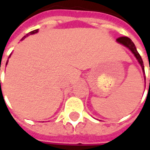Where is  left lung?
I'll return each instance as SVG.
<instances>
[{
    "label": "left lung",
    "instance_id": "1",
    "mask_svg": "<svg viewBox=\"0 0 150 150\" xmlns=\"http://www.w3.org/2000/svg\"><path fill=\"white\" fill-rule=\"evenodd\" d=\"M116 42L120 43V44H122V45H124V46H126L127 48H129V49L132 51V53L134 54V56L136 57V59H137V61H138V62L140 63V65H141V67H142V71H143V72L145 73L144 63H143V61H142V57H141V55L139 54V53L137 52V48H136L134 43L132 42V40L128 37H120L116 39Z\"/></svg>",
    "mask_w": 150,
    "mask_h": 150
}]
</instances>
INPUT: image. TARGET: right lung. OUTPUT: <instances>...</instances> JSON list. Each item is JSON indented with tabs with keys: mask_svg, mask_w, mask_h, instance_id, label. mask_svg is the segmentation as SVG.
I'll return each mask as SVG.
<instances>
[{
	"mask_svg": "<svg viewBox=\"0 0 150 150\" xmlns=\"http://www.w3.org/2000/svg\"><path fill=\"white\" fill-rule=\"evenodd\" d=\"M38 30H33V31H30V32L29 34H26V35H25V36H24V37L22 38V39H21V40L25 39V38L28 37V36H29V35H30V34H36V33H38ZM10 55H11V54H10ZM10 55H9V57H10ZM9 57H8V58H9ZM8 60H7V62H6V65H7V63H8ZM0 70H1V69H0ZM0 85H1V79H0Z\"/></svg>",
	"mask_w": 150,
	"mask_h": 150,
	"instance_id": "right-lung-1",
	"label": "right lung"
}]
</instances>
